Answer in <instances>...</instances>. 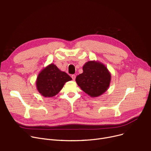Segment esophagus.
Masks as SVG:
<instances>
[{"instance_id": "obj_1", "label": "esophagus", "mask_w": 151, "mask_h": 151, "mask_svg": "<svg viewBox=\"0 0 151 151\" xmlns=\"http://www.w3.org/2000/svg\"><path fill=\"white\" fill-rule=\"evenodd\" d=\"M72 79H73V81H75V78H76V75H72Z\"/></svg>"}]
</instances>
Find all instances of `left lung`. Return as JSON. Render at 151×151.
Here are the masks:
<instances>
[{
  "label": "left lung",
  "instance_id": "obj_1",
  "mask_svg": "<svg viewBox=\"0 0 151 151\" xmlns=\"http://www.w3.org/2000/svg\"><path fill=\"white\" fill-rule=\"evenodd\" d=\"M83 72L76 78L78 86L88 96L98 97L106 92L111 81V74L106 65L98 61H87Z\"/></svg>",
  "mask_w": 151,
  "mask_h": 151
}]
</instances>
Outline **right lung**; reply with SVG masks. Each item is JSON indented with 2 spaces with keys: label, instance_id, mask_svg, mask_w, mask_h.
Wrapping results in <instances>:
<instances>
[{
  "label": "right lung",
  "instance_id": "add662e5",
  "mask_svg": "<svg viewBox=\"0 0 151 151\" xmlns=\"http://www.w3.org/2000/svg\"><path fill=\"white\" fill-rule=\"evenodd\" d=\"M72 79L68 75L52 63L39 72L36 85L37 90L41 95L45 97H52L60 92L65 83Z\"/></svg>",
  "mask_w": 151,
  "mask_h": 151
}]
</instances>
